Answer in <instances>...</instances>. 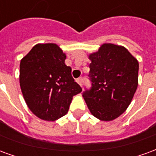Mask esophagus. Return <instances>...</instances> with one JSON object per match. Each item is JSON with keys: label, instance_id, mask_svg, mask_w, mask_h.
<instances>
[{"label": "esophagus", "instance_id": "esophagus-1", "mask_svg": "<svg viewBox=\"0 0 156 156\" xmlns=\"http://www.w3.org/2000/svg\"><path fill=\"white\" fill-rule=\"evenodd\" d=\"M76 81H77V83L79 84L80 87H82V83H83V79H82V78H79V79H77Z\"/></svg>", "mask_w": 156, "mask_h": 156}]
</instances>
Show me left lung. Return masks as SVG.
Masks as SVG:
<instances>
[{
    "label": "left lung",
    "mask_w": 156,
    "mask_h": 156,
    "mask_svg": "<svg viewBox=\"0 0 156 156\" xmlns=\"http://www.w3.org/2000/svg\"><path fill=\"white\" fill-rule=\"evenodd\" d=\"M90 90L83 92L90 113L101 121H112L131 103L138 87L139 62L123 46L110 43L89 55Z\"/></svg>",
    "instance_id": "obj_1"
}]
</instances>
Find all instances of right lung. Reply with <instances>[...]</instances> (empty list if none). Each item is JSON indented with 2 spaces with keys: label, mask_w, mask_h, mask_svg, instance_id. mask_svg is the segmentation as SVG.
I'll return each mask as SVG.
<instances>
[{
  "label": "right lung",
  "mask_w": 156,
  "mask_h": 156,
  "mask_svg": "<svg viewBox=\"0 0 156 156\" xmlns=\"http://www.w3.org/2000/svg\"><path fill=\"white\" fill-rule=\"evenodd\" d=\"M66 55L56 44H37L20 62L19 82L24 100L34 115L55 121L68 112L81 87L66 65Z\"/></svg>",
  "instance_id": "right-lung-1"
}]
</instances>
